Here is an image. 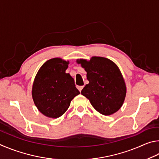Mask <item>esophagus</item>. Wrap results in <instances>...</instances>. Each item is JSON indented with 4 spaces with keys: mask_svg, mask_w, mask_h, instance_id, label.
<instances>
[{
    "mask_svg": "<svg viewBox=\"0 0 159 159\" xmlns=\"http://www.w3.org/2000/svg\"><path fill=\"white\" fill-rule=\"evenodd\" d=\"M83 88H84V87H83V86H80V87H77V89H79L80 91H81L82 90Z\"/></svg>",
    "mask_w": 159,
    "mask_h": 159,
    "instance_id": "esophagus-1",
    "label": "esophagus"
}]
</instances>
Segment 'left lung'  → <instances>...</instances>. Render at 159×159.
Returning <instances> with one entry per match:
<instances>
[{
    "mask_svg": "<svg viewBox=\"0 0 159 159\" xmlns=\"http://www.w3.org/2000/svg\"><path fill=\"white\" fill-rule=\"evenodd\" d=\"M87 72L88 84L81 93L103 115H111L120 109L126 94V87L120 70L108 58L93 57L89 61L77 59Z\"/></svg>",
    "mask_w": 159,
    "mask_h": 159,
    "instance_id": "8db88e82",
    "label": "left lung"
}]
</instances>
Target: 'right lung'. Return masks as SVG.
Segmentation results:
<instances>
[{
	"mask_svg": "<svg viewBox=\"0 0 159 159\" xmlns=\"http://www.w3.org/2000/svg\"><path fill=\"white\" fill-rule=\"evenodd\" d=\"M69 61L54 58L39 69L32 87L35 106L44 116L56 119L68 109L70 102L80 92L74 79L66 73Z\"/></svg>",
	"mask_w": 159,
	"mask_h": 159,
	"instance_id": "1",
	"label": "right lung"
}]
</instances>
